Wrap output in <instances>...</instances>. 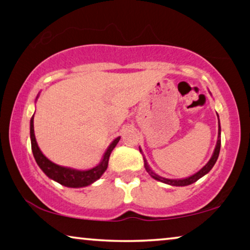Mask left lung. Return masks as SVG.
<instances>
[{"label":"left lung","mask_w":250,"mask_h":250,"mask_svg":"<svg viewBox=\"0 0 250 250\" xmlns=\"http://www.w3.org/2000/svg\"><path fill=\"white\" fill-rule=\"evenodd\" d=\"M218 117V115H217ZM219 122V119H218ZM219 150H221V125H219V128H218V139H217V143H216V146H215V150H214V153L211 155V158L209 159L208 162L206 163V166L203 167L200 171L196 172L195 174H193L191 176L186 177V179H181V180H170V179H166V177H162L158 174H155V173L151 170L149 164H147L145 156H143V160H145V167L146 172L149 173V174L153 177L154 180L156 181H160L162 182V183H166L168 185H172V186H186V185H189L194 183V182H196L197 180H200L201 177L204 176L205 174H207L210 170L211 167H214V164L216 163V161L218 159V155H219ZM141 152V149H140Z\"/></svg>","instance_id":"left-lung-1"}]
</instances>
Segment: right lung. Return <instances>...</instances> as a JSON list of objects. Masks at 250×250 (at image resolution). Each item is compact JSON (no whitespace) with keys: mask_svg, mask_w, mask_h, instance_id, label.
<instances>
[{"mask_svg":"<svg viewBox=\"0 0 250 250\" xmlns=\"http://www.w3.org/2000/svg\"><path fill=\"white\" fill-rule=\"evenodd\" d=\"M29 133H31L33 155L34 158H35L36 163L39 164V167H41V170L43 171L49 179L56 181L59 184L67 186V188H83V186L90 185L98 179H100V176L104 174L105 170H107L110 154H111L112 150L115 149L117 143L120 140V137H118L111 142V145L108 146L107 151L104 152V158L100 161L98 166L90 168V170L80 171L75 170V168L57 166V164L53 163L52 161L48 160L43 153H42L39 146H37L35 133H34V116L31 119V132Z\"/></svg>","mask_w":250,"mask_h":250,"instance_id":"obj_1","label":"right lung"}]
</instances>
